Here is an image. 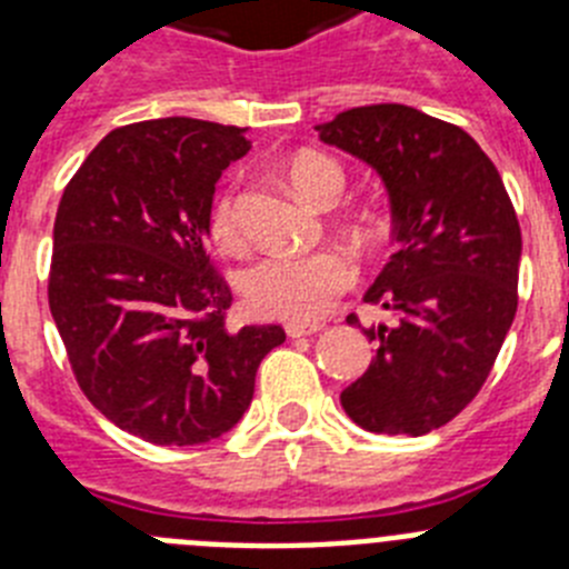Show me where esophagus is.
I'll return each instance as SVG.
<instances>
[{"label":"esophagus","mask_w":569,"mask_h":569,"mask_svg":"<svg viewBox=\"0 0 569 569\" xmlns=\"http://www.w3.org/2000/svg\"><path fill=\"white\" fill-rule=\"evenodd\" d=\"M321 328H325V325H319V321H313V325H296V321H288V325H284V330H288L290 339H301V336H313V333H319Z\"/></svg>","instance_id":"1"}]
</instances>
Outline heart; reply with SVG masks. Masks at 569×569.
I'll use <instances>...</instances> for the list:
<instances>
[{
	"label": "heart",
	"mask_w": 569,
	"mask_h": 569,
	"mask_svg": "<svg viewBox=\"0 0 569 569\" xmlns=\"http://www.w3.org/2000/svg\"><path fill=\"white\" fill-rule=\"evenodd\" d=\"M288 179L301 199L330 208L345 188V173L328 156L305 150L288 164ZM210 233L228 253L244 248V233L236 210V193L228 190L216 199L210 213ZM356 261L341 250H321L310 256H268L244 273L241 293L250 310L268 319L313 325L328 313L345 290L353 288Z\"/></svg>",
	"instance_id": "obj_1"
}]
</instances>
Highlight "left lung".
I'll list each match as a JSON object with an SVG mask.
<instances>
[{
    "instance_id": "8db88e82",
    "label": "left lung",
    "mask_w": 569,
    "mask_h": 569,
    "mask_svg": "<svg viewBox=\"0 0 569 569\" xmlns=\"http://www.w3.org/2000/svg\"><path fill=\"white\" fill-rule=\"evenodd\" d=\"M316 130L381 176L393 216L396 253L365 301L396 321L361 328L376 356L341 407L370 433L425 436L476 399L505 345L519 308V219L496 164L456 124L365 104Z\"/></svg>"
}]
</instances>
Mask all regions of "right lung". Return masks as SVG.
Masks as SVG:
<instances>
[{
  "label": "right lung",
  "instance_id": "1",
  "mask_svg": "<svg viewBox=\"0 0 569 569\" xmlns=\"http://www.w3.org/2000/svg\"><path fill=\"white\" fill-rule=\"evenodd\" d=\"M244 128L168 116L90 150L53 224L48 301L82 393L150 445H204L244 416L279 325L224 328L233 293L204 250Z\"/></svg>",
  "mask_w": 569,
  "mask_h": 569
}]
</instances>
